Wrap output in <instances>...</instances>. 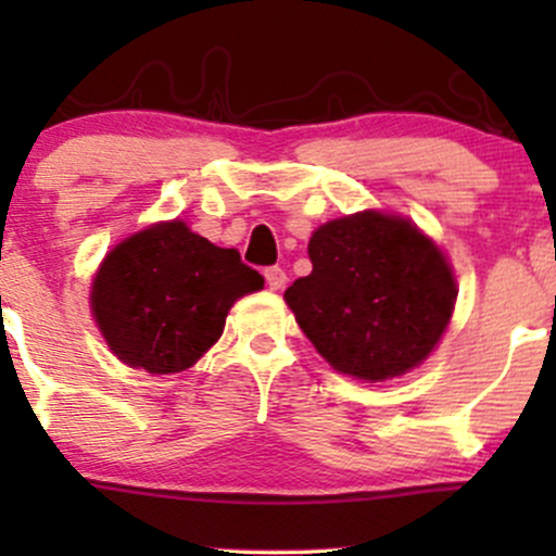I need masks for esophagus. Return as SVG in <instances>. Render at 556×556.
I'll return each instance as SVG.
<instances>
[{
    "label": "esophagus",
    "mask_w": 556,
    "mask_h": 556,
    "mask_svg": "<svg viewBox=\"0 0 556 556\" xmlns=\"http://www.w3.org/2000/svg\"><path fill=\"white\" fill-rule=\"evenodd\" d=\"M264 277H266V285H269L271 290H282L285 282H287V274H285L282 266H266Z\"/></svg>",
    "instance_id": "34e87169"
}]
</instances>
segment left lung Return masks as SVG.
<instances>
[{
	"label": "left lung",
	"instance_id": "left-lung-1",
	"mask_svg": "<svg viewBox=\"0 0 556 556\" xmlns=\"http://www.w3.org/2000/svg\"><path fill=\"white\" fill-rule=\"evenodd\" d=\"M314 271L287 287L303 334L337 371L384 381L418 366L455 308L442 251L400 216L363 212L318 227Z\"/></svg>",
	"mask_w": 556,
	"mask_h": 556
}]
</instances>
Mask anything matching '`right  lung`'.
Segmentation results:
<instances>
[{
    "label": "right lung",
    "instance_id": "right-lung-1",
    "mask_svg": "<svg viewBox=\"0 0 556 556\" xmlns=\"http://www.w3.org/2000/svg\"><path fill=\"white\" fill-rule=\"evenodd\" d=\"M264 287L235 248H216L182 222L132 235L93 279V316L119 361L149 374L190 368L222 337L232 303Z\"/></svg>",
    "mask_w": 556,
    "mask_h": 556
}]
</instances>
